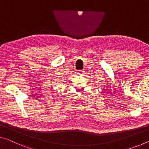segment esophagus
<instances>
[{
    "label": "esophagus",
    "mask_w": 149,
    "mask_h": 149,
    "mask_svg": "<svg viewBox=\"0 0 149 149\" xmlns=\"http://www.w3.org/2000/svg\"><path fill=\"white\" fill-rule=\"evenodd\" d=\"M84 70H79V71L77 72V74H79V75H82V74H84Z\"/></svg>",
    "instance_id": "34e87169"
}]
</instances>
